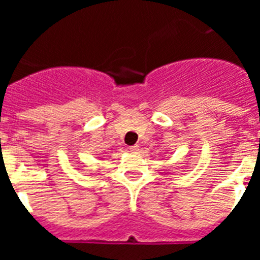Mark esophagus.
Segmentation results:
<instances>
[{"label": "esophagus", "mask_w": 260, "mask_h": 260, "mask_svg": "<svg viewBox=\"0 0 260 260\" xmlns=\"http://www.w3.org/2000/svg\"><path fill=\"white\" fill-rule=\"evenodd\" d=\"M130 151H132L133 153H137L138 151H139V146H137V144H135V146H132L130 147Z\"/></svg>", "instance_id": "obj_1"}]
</instances>
